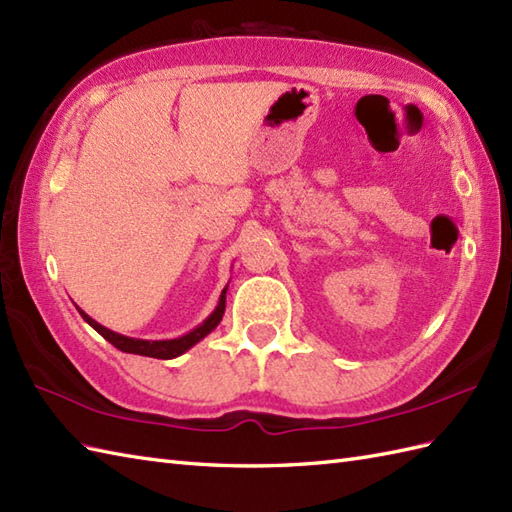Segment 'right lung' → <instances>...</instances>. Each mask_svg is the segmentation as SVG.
Wrapping results in <instances>:
<instances>
[{"label": "right lung", "mask_w": 512, "mask_h": 512, "mask_svg": "<svg viewBox=\"0 0 512 512\" xmlns=\"http://www.w3.org/2000/svg\"><path fill=\"white\" fill-rule=\"evenodd\" d=\"M227 288H229V285H227ZM227 288L222 290L218 307L211 312V316L205 320V323L189 331V334H185L181 338H174V340H139V338H128V336H122V334H115V331L102 327L100 323H95V320L91 316H87L85 312H82L80 307H78V312L95 331H98V334L104 340H109L113 347H117L120 351L135 353V355H146V358H157V360H172V358H178V355H181V353H185L187 349H192L196 342H200L202 338H205L207 334H211V331L220 325V320L224 316V307H227V305H224V303H227Z\"/></svg>", "instance_id": "obj_1"}]
</instances>
